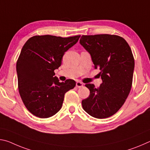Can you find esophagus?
<instances>
[{
	"mask_svg": "<svg viewBox=\"0 0 150 150\" xmlns=\"http://www.w3.org/2000/svg\"><path fill=\"white\" fill-rule=\"evenodd\" d=\"M83 86V83L82 82H81V81H77V83H76V87L79 88Z\"/></svg>",
	"mask_w": 150,
	"mask_h": 150,
	"instance_id": "esophagus-1",
	"label": "esophagus"
}]
</instances>
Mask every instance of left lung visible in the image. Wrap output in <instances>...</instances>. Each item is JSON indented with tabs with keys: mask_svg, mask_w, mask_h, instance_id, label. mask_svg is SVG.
Wrapping results in <instances>:
<instances>
[{
	"mask_svg": "<svg viewBox=\"0 0 150 150\" xmlns=\"http://www.w3.org/2000/svg\"><path fill=\"white\" fill-rule=\"evenodd\" d=\"M80 44L89 52L103 80L98 88L85 85L90 95L82 100L83 108L95 118L110 117L122 106L130 92L134 69L131 48L123 38L110 34L83 35Z\"/></svg>",
	"mask_w": 150,
	"mask_h": 150,
	"instance_id": "1",
	"label": "left lung"
}]
</instances>
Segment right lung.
I'll return each instance as SVG.
<instances>
[{
    "mask_svg": "<svg viewBox=\"0 0 150 150\" xmlns=\"http://www.w3.org/2000/svg\"><path fill=\"white\" fill-rule=\"evenodd\" d=\"M80 36L34 35L25 43L16 63L18 87L22 102L32 115L42 118L54 116L62 108L66 92L75 87L74 80L60 83L54 76L65 52Z\"/></svg>",
    "mask_w": 150,
    "mask_h": 150,
    "instance_id": "add662e5",
    "label": "right lung"
}]
</instances>
